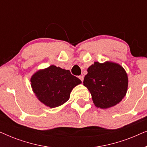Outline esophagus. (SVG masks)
<instances>
[{"label": "esophagus", "mask_w": 147, "mask_h": 147, "mask_svg": "<svg viewBox=\"0 0 147 147\" xmlns=\"http://www.w3.org/2000/svg\"><path fill=\"white\" fill-rule=\"evenodd\" d=\"M79 78H80V80H81L82 82H83V80H84V76H79Z\"/></svg>", "instance_id": "1"}]
</instances>
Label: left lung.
Returning a JSON list of instances; mask_svg holds the SVG:
<instances>
[{"label": "left lung", "mask_w": 147, "mask_h": 147, "mask_svg": "<svg viewBox=\"0 0 147 147\" xmlns=\"http://www.w3.org/2000/svg\"><path fill=\"white\" fill-rule=\"evenodd\" d=\"M83 83L96 107L108 108L116 105L125 96L128 77L124 68L117 63L95 62L88 67Z\"/></svg>", "instance_id": "obj_1"}]
</instances>
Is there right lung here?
I'll return each instance as SVG.
<instances>
[{"label":"right lung","instance_id":"add662e5","mask_svg":"<svg viewBox=\"0 0 147 147\" xmlns=\"http://www.w3.org/2000/svg\"><path fill=\"white\" fill-rule=\"evenodd\" d=\"M31 82L38 99L47 106L55 108L67 102L72 89L82 82L69 70L51 65L36 72Z\"/></svg>","mask_w":147,"mask_h":147}]
</instances>
